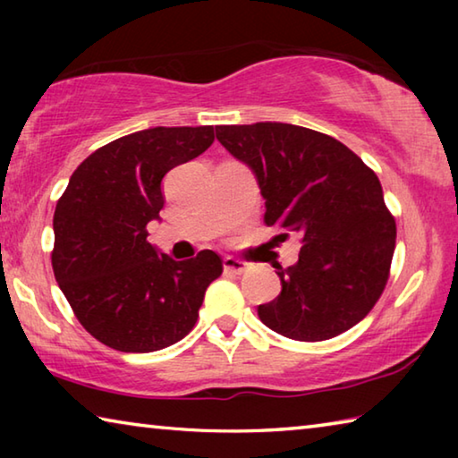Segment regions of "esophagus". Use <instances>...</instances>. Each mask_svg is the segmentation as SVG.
<instances>
[{"label":"esophagus","instance_id":"esophagus-1","mask_svg":"<svg viewBox=\"0 0 458 458\" xmlns=\"http://www.w3.org/2000/svg\"><path fill=\"white\" fill-rule=\"evenodd\" d=\"M222 265H224V270H226V273H230V275H242L248 270V265L244 260H238V259H232V257L224 259Z\"/></svg>","mask_w":458,"mask_h":458}]
</instances>
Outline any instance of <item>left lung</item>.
<instances>
[{
    "label": "left lung",
    "mask_w": 458,
    "mask_h": 458,
    "mask_svg": "<svg viewBox=\"0 0 458 458\" xmlns=\"http://www.w3.org/2000/svg\"><path fill=\"white\" fill-rule=\"evenodd\" d=\"M216 139L257 177L268 226L303 242L293 267H276L283 289L259 305L260 321L297 341L358 325L384 291L396 246L377 175L337 139L289 123L224 125Z\"/></svg>",
    "instance_id": "8db88e82"
}]
</instances>
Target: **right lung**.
Segmentation results:
<instances>
[{"instance_id":"obj_1","label":"right lung","mask_w":458,"mask_h":458,"mask_svg":"<svg viewBox=\"0 0 458 458\" xmlns=\"http://www.w3.org/2000/svg\"><path fill=\"white\" fill-rule=\"evenodd\" d=\"M214 143V127H149L114 139L71 175L54 212L52 268L76 319L100 344L149 353L193 329L222 275L212 250L174 260L147 242L164 177Z\"/></svg>"}]
</instances>
